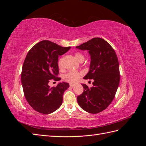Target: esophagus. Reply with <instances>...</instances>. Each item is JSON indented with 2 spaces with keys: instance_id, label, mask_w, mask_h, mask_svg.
Here are the masks:
<instances>
[{
  "instance_id": "esophagus-1",
  "label": "esophagus",
  "mask_w": 146,
  "mask_h": 146,
  "mask_svg": "<svg viewBox=\"0 0 146 146\" xmlns=\"http://www.w3.org/2000/svg\"><path fill=\"white\" fill-rule=\"evenodd\" d=\"M69 86H70V87H71V88H73L74 86H75V85H74V84H70V85H69Z\"/></svg>"
}]
</instances>
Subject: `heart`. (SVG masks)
Listing matches in <instances>:
<instances>
[{
	"mask_svg": "<svg viewBox=\"0 0 146 146\" xmlns=\"http://www.w3.org/2000/svg\"><path fill=\"white\" fill-rule=\"evenodd\" d=\"M75 57L76 59L79 61V62H83L85 59V56L80 52H76L75 54ZM58 65L60 69L63 68V63H62V59H60L58 61ZM82 76V73L78 71H70L66 74L64 76V80L69 83H74L77 82L78 79Z\"/></svg>",
	"mask_w": 146,
	"mask_h": 146,
	"instance_id": "obj_1",
	"label": "heart"
}]
</instances>
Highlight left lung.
I'll use <instances>...</instances> for the list:
<instances>
[{"label": "left lung", "instance_id": "8db88e82", "mask_svg": "<svg viewBox=\"0 0 146 146\" xmlns=\"http://www.w3.org/2000/svg\"><path fill=\"white\" fill-rule=\"evenodd\" d=\"M76 48L88 51L90 66L84 79L94 80L91 88L82 84L84 91L77 97V102L88 113H100L111 103L120 81L116 54L110 44L100 38H92Z\"/></svg>", "mask_w": 146, "mask_h": 146}]
</instances>
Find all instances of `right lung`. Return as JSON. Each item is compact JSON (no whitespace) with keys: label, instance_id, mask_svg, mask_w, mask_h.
Wrapping results in <instances>:
<instances>
[{"label":"right lung","instance_id":"right-lung-1","mask_svg":"<svg viewBox=\"0 0 146 146\" xmlns=\"http://www.w3.org/2000/svg\"><path fill=\"white\" fill-rule=\"evenodd\" d=\"M70 48L44 40L36 44L28 52L22 69L21 82L25 98L35 111L50 114L62 104L64 92L69 87V83L60 82L52 88L48 83L50 80H61L57 77L58 56Z\"/></svg>","mask_w":146,"mask_h":146}]
</instances>
